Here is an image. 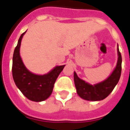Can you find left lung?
<instances>
[{
  "label": "left lung",
  "instance_id": "left-lung-1",
  "mask_svg": "<svg viewBox=\"0 0 130 130\" xmlns=\"http://www.w3.org/2000/svg\"><path fill=\"white\" fill-rule=\"evenodd\" d=\"M118 60L116 66L112 73L102 82L92 85L80 79L76 73L74 72V81L78 95L82 99L88 101H100L109 95L117 85L121 74L122 57L117 48Z\"/></svg>",
  "mask_w": 130,
  "mask_h": 130
}]
</instances>
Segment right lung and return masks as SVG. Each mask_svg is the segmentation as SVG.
Masks as SVG:
<instances>
[{
    "mask_svg": "<svg viewBox=\"0 0 130 130\" xmlns=\"http://www.w3.org/2000/svg\"><path fill=\"white\" fill-rule=\"evenodd\" d=\"M26 32L19 37L13 54V79L17 87L26 98L33 102H42L51 95L55 82L65 65L56 66L48 73L42 75L36 74L28 70L20 56L21 40Z\"/></svg>",
    "mask_w": 130,
    "mask_h": 130,
    "instance_id": "right-lung-1",
    "label": "right lung"
}]
</instances>
